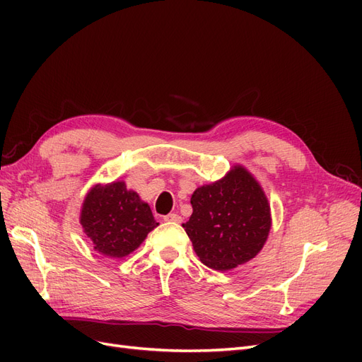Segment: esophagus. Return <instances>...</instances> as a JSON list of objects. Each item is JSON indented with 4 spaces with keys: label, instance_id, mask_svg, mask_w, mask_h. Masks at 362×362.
I'll use <instances>...</instances> for the list:
<instances>
[{
    "label": "esophagus",
    "instance_id": "obj_1",
    "mask_svg": "<svg viewBox=\"0 0 362 362\" xmlns=\"http://www.w3.org/2000/svg\"><path fill=\"white\" fill-rule=\"evenodd\" d=\"M163 218H164V221H166V222H175V223H180V222L182 221V217H181L178 213H170V214H168V216H164Z\"/></svg>",
    "mask_w": 362,
    "mask_h": 362
}]
</instances>
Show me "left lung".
Masks as SVG:
<instances>
[{
    "label": "left lung",
    "mask_w": 362,
    "mask_h": 362,
    "mask_svg": "<svg viewBox=\"0 0 362 362\" xmlns=\"http://www.w3.org/2000/svg\"><path fill=\"white\" fill-rule=\"evenodd\" d=\"M193 214L182 223L205 266L229 270L254 258L270 231L264 192L242 166L192 194Z\"/></svg>",
    "instance_id": "obj_1"
}]
</instances>
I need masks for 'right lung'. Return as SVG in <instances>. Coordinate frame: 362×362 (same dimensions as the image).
Here are the masks:
<instances>
[{"mask_svg":"<svg viewBox=\"0 0 362 362\" xmlns=\"http://www.w3.org/2000/svg\"><path fill=\"white\" fill-rule=\"evenodd\" d=\"M80 223L95 249L112 258L131 254L158 225L149 205L122 181L96 185L87 193Z\"/></svg>","mask_w":362,"mask_h":362,"instance_id":"obj_1","label":"right lung"}]
</instances>
